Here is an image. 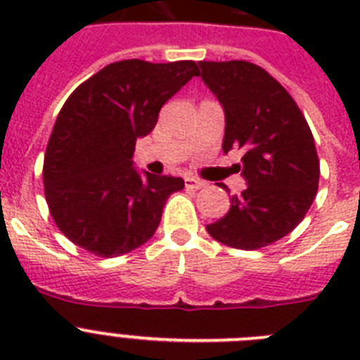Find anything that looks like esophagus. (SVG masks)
<instances>
[{
    "instance_id": "esophagus-1",
    "label": "esophagus",
    "mask_w": 360,
    "mask_h": 360,
    "mask_svg": "<svg viewBox=\"0 0 360 360\" xmlns=\"http://www.w3.org/2000/svg\"><path fill=\"white\" fill-rule=\"evenodd\" d=\"M186 187L187 189H202L203 186H205V182H202V180H198V178H193V176H186Z\"/></svg>"
}]
</instances>
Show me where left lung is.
<instances>
[{"mask_svg": "<svg viewBox=\"0 0 360 360\" xmlns=\"http://www.w3.org/2000/svg\"><path fill=\"white\" fill-rule=\"evenodd\" d=\"M203 82L225 111L224 153L241 149L247 189L207 225L219 243L256 250L294 231L319 187V158L292 95L249 61H200ZM224 187V186H221Z\"/></svg>", "mask_w": 360, "mask_h": 360, "instance_id": "obj_1", "label": "left lung"}]
</instances>
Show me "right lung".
I'll list each match as a JSON object with an SVG mask.
<instances>
[{
    "label": "right lung",
    "instance_id": "right-lung-1",
    "mask_svg": "<svg viewBox=\"0 0 360 360\" xmlns=\"http://www.w3.org/2000/svg\"><path fill=\"white\" fill-rule=\"evenodd\" d=\"M195 61L126 59L104 66L66 98L43 164L44 196L59 231L101 257L135 250L155 234L176 176H142L133 167L139 136L158 111L198 75Z\"/></svg>",
    "mask_w": 360,
    "mask_h": 360
}]
</instances>
